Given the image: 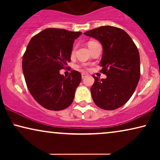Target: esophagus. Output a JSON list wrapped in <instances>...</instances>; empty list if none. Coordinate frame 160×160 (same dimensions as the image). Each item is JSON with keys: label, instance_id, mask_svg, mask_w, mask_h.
<instances>
[{"label": "esophagus", "instance_id": "esophagus-1", "mask_svg": "<svg viewBox=\"0 0 160 160\" xmlns=\"http://www.w3.org/2000/svg\"><path fill=\"white\" fill-rule=\"evenodd\" d=\"M87 76V73H82V78H86Z\"/></svg>", "mask_w": 160, "mask_h": 160}]
</instances>
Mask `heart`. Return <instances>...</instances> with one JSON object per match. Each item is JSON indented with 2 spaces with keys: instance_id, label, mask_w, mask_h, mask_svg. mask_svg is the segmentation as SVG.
Returning <instances> with one entry per match:
<instances>
[{
  "instance_id": "1",
  "label": "heart",
  "mask_w": 160,
  "mask_h": 160,
  "mask_svg": "<svg viewBox=\"0 0 160 160\" xmlns=\"http://www.w3.org/2000/svg\"><path fill=\"white\" fill-rule=\"evenodd\" d=\"M96 43V41H89V42L88 43V46H89V47H90L92 44H93V43ZM74 53H75V48H73V50H72V52H71L72 55H73ZM79 67H85V65H82V66H79Z\"/></svg>"
}]
</instances>
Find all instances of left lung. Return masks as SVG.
<instances>
[{
	"instance_id": "1",
	"label": "left lung",
	"mask_w": 160,
	"mask_h": 160,
	"mask_svg": "<svg viewBox=\"0 0 160 160\" xmlns=\"http://www.w3.org/2000/svg\"><path fill=\"white\" fill-rule=\"evenodd\" d=\"M101 43L103 48L100 72L107 77L100 80L92 76L93 101L104 110H114L132 97L141 76L140 55L136 45L122 29L101 26L84 32Z\"/></svg>"
}]
</instances>
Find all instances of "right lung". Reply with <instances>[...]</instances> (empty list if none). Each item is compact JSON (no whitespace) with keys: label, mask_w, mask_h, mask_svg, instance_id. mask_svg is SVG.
Wrapping results in <instances>:
<instances>
[{"label":"right lung","mask_w":160,"mask_h":160,"mask_svg":"<svg viewBox=\"0 0 160 160\" xmlns=\"http://www.w3.org/2000/svg\"><path fill=\"white\" fill-rule=\"evenodd\" d=\"M81 32L47 28L34 36L22 58V71L28 89L41 106L60 111L73 102L82 81L79 72L71 71L65 77L60 70L71 61L74 40Z\"/></svg>","instance_id":"1"}]
</instances>
